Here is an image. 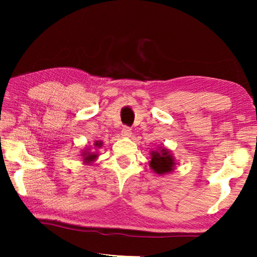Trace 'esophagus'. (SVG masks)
Returning <instances> with one entry per match:
<instances>
[{
  "label": "esophagus",
  "mask_w": 257,
  "mask_h": 257,
  "mask_svg": "<svg viewBox=\"0 0 257 257\" xmlns=\"http://www.w3.org/2000/svg\"><path fill=\"white\" fill-rule=\"evenodd\" d=\"M121 136L123 138H129L132 136V129L128 127H123L121 130Z\"/></svg>",
  "instance_id": "obj_1"
}]
</instances>
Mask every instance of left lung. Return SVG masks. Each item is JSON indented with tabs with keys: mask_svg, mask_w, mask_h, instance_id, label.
<instances>
[{
	"mask_svg": "<svg viewBox=\"0 0 257 257\" xmlns=\"http://www.w3.org/2000/svg\"><path fill=\"white\" fill-rule=\"evenodd\" d=\"M150 156L151 160L149 161V167L158 176H166L174 171V168L177 166L176 159L171 151L165 146L158 147L157 150H151Z\"/></svg>",
	"mask_w": 257,
	"mask_h": 257,
	"instance_id": "8db88e82",
	"label": "left lung"
}]
</instances>
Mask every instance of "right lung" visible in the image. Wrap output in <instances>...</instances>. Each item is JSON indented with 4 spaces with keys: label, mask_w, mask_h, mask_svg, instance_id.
I'll return each instance as SVG.
<instances>
[{
    "label": "right lung",
    "mask_w": 257,
    "mask_h": 257,
    "mask_svg": "<svg viewBox=\"0 0 257 257\" xmlns=\"http://www.w3.org/2000/svg\"><path fill=\"white\" fill-rule=\"evenodd\" d=\"M102 146V141L97 140L95 141L94 147H90V146H87L86 148L81 152L80 157L83 158V163L84 165H91V163H94L95 160L98 158V152L97 151H92L94 149L97 148H100Z\"/></svg>",
    "instance_id": "add662e5"
}]
</instances>
